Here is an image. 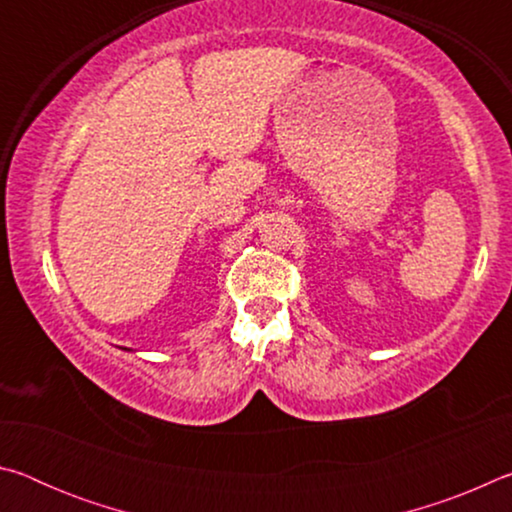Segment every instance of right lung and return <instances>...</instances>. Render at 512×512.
Segmentation results:
<instances>
[{
    "label": "right lung",
    "instance_id": "add662e5",
    "mask_svg": "<svg viewBox=\"0 0 512 512\" xmlns=\"http://www.w3.org/2000/svg\"><path fill=\"white\" fill-rule=\"evenodd\" d=\"M124 350H126V348H124Z\"/></svg>",
    "mask_w": 512,
    "mask_h": 512
}]
</instances>
